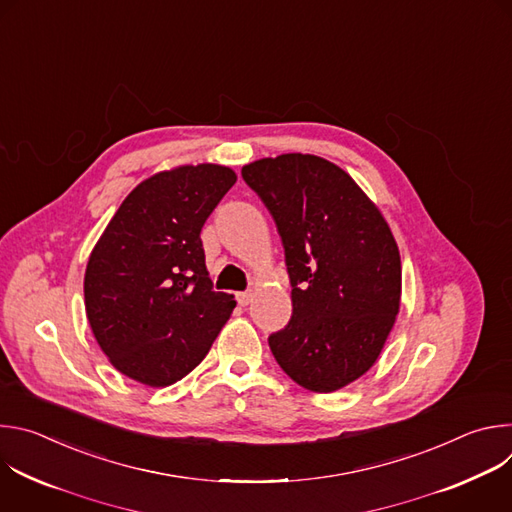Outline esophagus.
I'll list each match as a JSON object with an SVG mask.
<instances>
[{
    "mask_svg": "<svg viewBox=\"0 0 512 512\" xmlns=\"http://www.w3.org/2000/svg\"><path fill=\"white\" fill-rule=\"evenodd\" d=\"M251 300H253L251 291H239V294H237V302H239L241 306H249Z\"/></svg>",
    "mask_w": 512,
    "mask_h": 512,
    "instance_id": "esophagus-1",
    "label": "esophagus"
}]
</instances>
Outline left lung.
<instances>
[{
	"instance_id": "obj_1",
	"label": "left lung",
	"mask_w": 512,
	"mask_h": 512,
	"mask_svg": "<svg viewBox=\"0 0 512 512\" xmlns=\"http://www.w3.org/2000/svg\"><path fill=\"white\" fill-rule=\"evenodd\" d=\"M241 176L273 216L291 283L294 312L269 348L304 389H342L373 367L399 312L391 229L356 182L318 156L265 158Z\"/></svg>"
}]
</instances>
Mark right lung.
Here are the masks:
<instances>
[{"label": "right lung", "instance_id": "1", "mask_svg": "<svg viewBox=\"0 0 512 512\" xmlns=\"http://www.w3.org/2000/svg\"><path fill=\"white\" fill-rule=\"evenodd\" d=\"M237 182L231 168L200 164L135 186L95 245L85 308L113 367L168 387L208 354L237 302L214 291L200 231Z\"/></svg>", "mask_w": 512, "mask_h": 512}]
</instances>
